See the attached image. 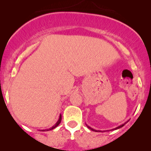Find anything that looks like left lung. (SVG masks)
<instances>
[{
	"mask_svg": "<svg viewBox=\"0 0 151 151\" xmlns=\"http://www.w3.org/2000/svg\"><path fill=\"white\" fill-rule=\"evenodd\" d=\"M127 122H128V121H127ZM127 122H126V123H125V124H127ZM125 124H122V125H121V126H119V127H117V128H115V129H119V128H121V127H124V125H125ZM88 127V128H89V129H92V130H94V129H91V127ZM95 131H96V130H95Z\"/></svg>",
	"mask_w": 151,
	"mask_h": 151,
	"instance_id": "obj_1",
	"label": "left lung"
}]
</instances>
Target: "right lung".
<instances>
[{"label": "right lung", "instance_id": "obj_1", "mask_svg": "<svg viewBox=\"0 0 151 151\" xmlns=\"http://www.w3.org/2000/svg\"><path fill=\"white\" fill-rule=\"evenodd\" d=\"M61 119H62V117H61V114H60V117H59V120H58V122H57L56 124H55V125H54L53 127H52V128H51V129H50V130H51V129H55V127H58V126L59 125V124H60V121H61ZM48 130H49V129H48Z\"/></svg>", "mask_w": 151, "mask_h": 151}]
</instances>
